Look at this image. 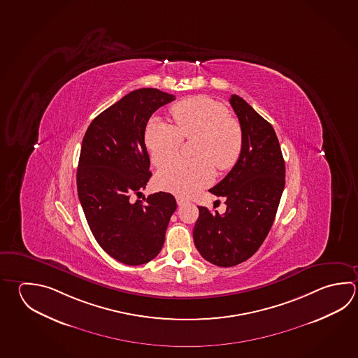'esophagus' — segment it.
I'll list each match as a JSON object with an SVG mask.
<instances>
[{"mask_svg": "<svg viewBox=\"0 0 358 358\" xmlns=\"http://www.w3.org/2000/svg\"><path fill=\"white\" fill-rule=\"evenodd\" d=\"M176 200H177V205L178 206H182L183 203H186V200L183 197H177Z\"/></svg>", "mask_w": 358, "mask_h": 358, "instance_id": "obj_1", "label": "esophagus"}]
</instances>
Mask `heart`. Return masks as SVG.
<instances>
[{"label":"heart","instance_id":"b5f03b06","mask_svg":"<svg viewBox=\"0 0 358 358\" xmlns=\"http://www.w3.org/2000/svg\"><path fill=\"white\" fill-rule=\"evenodd\" d=\"M175 128L153 117L144 133L150 161L162 167L178 154L182 139L195 138V160H179L163 167L157 175V186L178 196H192L214 180L215 169H231L242 152L243 134L239 124L230 117L223 103L195 96L171 108Z\"/></svg>","mask_w":358,"mask_h":358}]
</instances>
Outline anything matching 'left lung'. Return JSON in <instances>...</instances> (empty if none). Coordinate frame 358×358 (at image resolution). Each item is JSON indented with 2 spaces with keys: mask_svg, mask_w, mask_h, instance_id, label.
<instances>
[{
  "mask_svg": "<svg viewBox=\"0 0 358 358\" xmlns=\"http://www.w3.org/2000/svg\"><path fill=\"white\" fill-rule=\"evenodd\" d=\"M243 134L239 159L209 191L225 199L224 214L199 206L194 242L210 264L231 267L256 253L276 216L285 187V161L276 133L242 97L231 94Z\"/></svg>",
  "mask_w": 358,
  "mask_h": 358,
  "instance_id": "obj_1",
  "label": "left lung"
}]
</instances>
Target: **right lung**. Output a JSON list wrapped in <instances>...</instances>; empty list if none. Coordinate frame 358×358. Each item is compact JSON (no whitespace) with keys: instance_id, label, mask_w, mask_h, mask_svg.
I'll return each mask as SVG.
<instances>
[{"instance_id":"1","label":"right lung","mask_w":358,"mask_h":358,"mask_svg":"<svg viewBox=\"0 0 358 358\" xmlns=\"http://www.w3.org/2000/svg\"><path fill=\"white\" fill-rule=\"evenodd\" d=\"M175 100L157 88H139L97 115L82 141L77 191L88 227L116 261L138 266L162 250L177 203L169 192L142 195L149 172L144 133L149 117Z\"/></svg>"}]
</instances>
